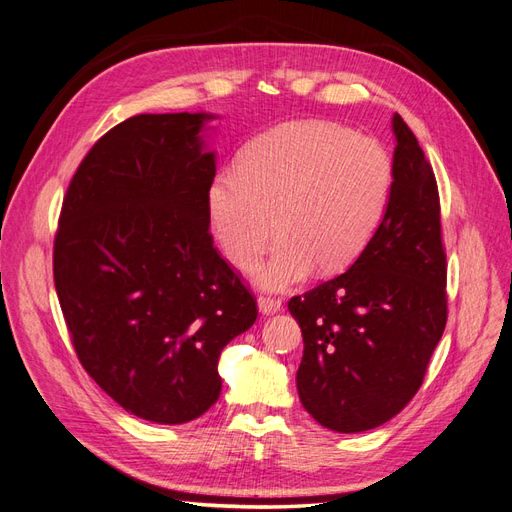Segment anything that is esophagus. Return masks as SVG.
<instances>
[{
    "mask_svg": "<svg viewBox=\"0 0 512 512\" xmlns=\"http://www.w3.org/2000/svg\"><path fill=\"white\" fill-rule=\"evenodd\" d=\"M257 308H259L261 315H274V312L283 308V302L276 300V298H270V295H261V298L257 300Z\"/></svg>",
    "mask_w": 512,
    "mask_h": 512,
    "instance_id": "34e87169",
    "label": "esophagus"
}]
</instances>
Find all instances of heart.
Segmentation results:
<instances>
[{
  "label": "heart",
  "mask_w": 512,
  "mask_h": 512,
  "mask_svg": "<svg viewBox=\"0 0 512 512\" xmlns=\"http://www.w3.org/2000/svg\"><path fill=\"white\" fill-rule=\"evenodd\" d=\"M393 191L385 146L325 121L278 125L244 146L236 170L210 180L212 236L236 270H255L261 289L285 291L319 268L340 272L364 253Z\"/></svg>",
  "instance_id": "obj_1"
}]
</instances>
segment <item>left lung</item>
<instances>
[{
	"mask_svg": "<svg viewBox=\"0 0 512 512\" xmlns=\"http://www.w3.org/2000/svg\"><path fill=\"white\" fill-rule=\"evenodd\" d=\"M391 131L393 191L381 227L349 270L289 302L304 336L302 406L340 434L398 415L447 325L436 176L398 112Z\"/></svg>",
	"mask_w": 512,
	"mask_h": 512,
	"instance_id": "1",
	"label": "left lung"
}]
</instances>
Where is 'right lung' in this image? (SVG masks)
I'll use <instances>...</instances> for the list:
<instances>
[{"instance_id": "1", "label": "right lung", "mask_w": 512, "mask_h": 512, "mask_svg": "<svg viewBox=\"0 0 512 512\" xmlns=\"http://www.w3.org/2000/svg\"><path fill=\"white\" fill-rule=\"evenodd\" d=\"M210 112L136 114L95 142L65 193L55 287L82 368L144 421L219 400L221 351L257 306L212 246Z\"/></svg>"}]
</instances>
